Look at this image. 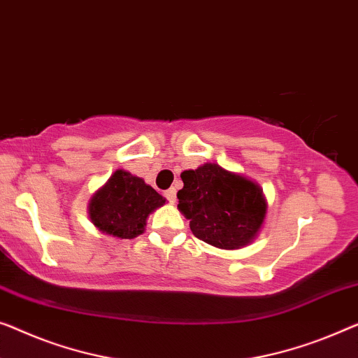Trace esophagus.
<instances>
[{
  "instance_id": "34e87169",
  "label": "esophagus",
  "mask_w": 358,
  "mask_h": 358,
  "mask_svg": "<svg viewBox=\"0 0 358 358\" xmlns=\"http://www.w3.org/2000/svg\"><path fill=\"white\" fill-rule=\"evenodd\" d=\"M164 196H166L169 203H174V201H176V189H168L166 192H164Z\"/></svg>"
}]
</instances>
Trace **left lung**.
<instances>
[{
  "mask_svg": "<svg viewBox=\"0 0 358 358\" xmlns=\"http://www.w3.org/2000/svg\"><path fill=\"white\" fill-rule=\"evenodd\" d=\"M180 179L184 187L178 192V208L195 237L224 250L255 239L266 215L260 185L215 163L184 171Z\"/></svg>",
  "mask_w": 358,
  "mask_h": 358,
  "instance_id": "8db88e82",
  "label": "left lung"
}]
</instances>
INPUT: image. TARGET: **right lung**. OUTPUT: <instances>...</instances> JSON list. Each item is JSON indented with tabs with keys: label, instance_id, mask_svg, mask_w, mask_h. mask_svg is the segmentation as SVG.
I'll use <instances>...</instances> for the list:
<instances>
[{
	"label": "right lung",
	"instance_id": "right-lung-1",
	"mask_svg": "<svg viewBox=\"0 0 358 358\" xmlns=\"http://www.w3.org/2000/svg\"><path fill=\"white\" fill-rule=\"evenodd\" d=\"M163 199L145 180L124 169H117L89 203L93 224L105 234L119 239L141 236L148 215L164 205Z\"/></svg>",
	"mask_w": 358,
	"mask_h": 358
}]
</instances>
